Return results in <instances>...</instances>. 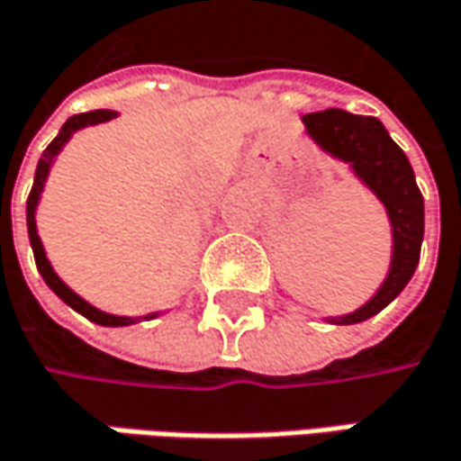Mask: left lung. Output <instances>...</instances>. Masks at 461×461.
Instances as JSON below:
<instances>
[{
	"instance_id": "left-lung-1",
	"label": "left lung",
	"mask_w": 461,
	"mask_h": 461,
	"mask_svg": "<svg viewBox=\"0 0 461 461\" xmlns=\"http://www.w3.org/2000/svg\"><path fill=\"white\" fill-rule=\"evenodd\" d=\"M303 122L308 127V135L321 149L347 161L355 169V175L386 205L392 219L393 256L386 282L360 311L334 318V323H360L384 311L407 286L418 268L425 227L422 193L415 182L410 158L393 143L386 127L375 117L349 114L344 109H326L305 114Z\"/></svg>"
}]
</instances>
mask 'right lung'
<instances>
[{"mask_svg": "<svg viewBox=\"0 0 461 461\" xmlns=\"http://www.w3.org/2000/svg\"><path fill=\"white\" fill-rule=\"evenodd\" d=\"M114 117H117V112H112V109H95V112H86V114H75V117H69L68 122L62 124L59 135L49 143V149L43 150L41 161H39V167H36V179H33L31 195H28V237H31V248H33L36 266H39V271H41L43 282L51 286V292H54L59 300H65L72 311L83 312L88 321L101 323V326H130V323H135V318H122V315H109V312L95 311L94 305H88L83 297H77V294H75V292H72V289H69V286L65 285L57 274H54L51 263L46 260V253H43L39 231H36V205H39V198H41L43 182H46V175H49V167H51L54 156L62 150V146L68 143L69 135H72L75 130H80V127H86V124L109 122V120H114ZM153 315H156V312H153ZM153 315H149V318H153Z\"/></svg>", "mask_w": 461, "mask_h": 461, "instance_id": "add662e5", "label": "right lung"}]
</instances>
